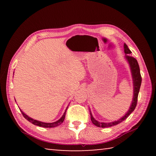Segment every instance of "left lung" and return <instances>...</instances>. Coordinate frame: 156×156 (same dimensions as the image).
<instances>
[{"instance_id":"8db88e82","label":"left lung","mask_w":156,"mask_h":156,"mask_svg":"<svg viewBox=\"0 0 156 156\" xmlns=\"http://www.w3.org/2000/svg\"><path fill=\"white\" fill-rule=\"evenodd\" d=\"M124 51L125 53V58L126 60H127L129 62V65L130 66V69L131 72V75H132V78H133V100H132V102L130 107H129V109L128 112L126 113V114L120 118V119L118 120L117 121H114V122H100L97 121L92 115V113L90 111V115H91V120L92 123L94 124V125L96 126H98V127H102V128H105V127H109V126H112L118 125L120 122H122V121L125 120V119L127 118L128 116L131 114V113L133 112L134 109L137 105V101H138V96L140 91V88L141 83H142V78L140 75V70L139 65L138 63L137 60L133 58V56H129L131 54V51L130 49L128 48V47L126 44L125 43L124 44Z\"/></svg>"}]
</instances>
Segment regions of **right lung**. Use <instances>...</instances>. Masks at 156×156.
Instances as JSON below:
<instances>
[{
	"label": "right lung",
	"instance_id": "obj_1",
	"mask_svg": "<svg viewBox=\"0 0 156 156\" xmlns=\"http://www.w3.org/2000/svg\"><path fill=\"white\" fill-rule=\"evenodd\" d=\"M67 108H68V107H67V109H66L65 113H63L62 117L60 118L58 120H57V121H56V122H51V123L43 122H41V121L34 120V119H33V118L29 117L27 115H26L25 113H23L20 109V110L21 113H22L23 115L24 116V118H25V119H27L29 121V122H30L31 123L34 124V125H37V126H43V127H44V128H51V127H56V126H59L60 125H61V124L63 122V121H64V120H65L66 112H67Z\"/></svg>",
	"mask_w": 156,
	"mask_h": 156
}]
</instances>
